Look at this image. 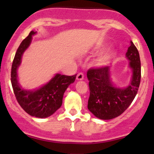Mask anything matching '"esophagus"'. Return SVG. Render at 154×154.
<instances>
[{
	"label": "esophagus",
	"instance_id": "34e87169",
	"mask_svg": "<svg viewBox=\"0 0 154 154\" xmlns=\"http://www.w3.org/2000/svg\"><path fill=\"white\" fill-rule=\"evenodd\" d=\"M83 78H84V74H83L82 72L79 73V74L77 75V80H83Z\"/></svg>",
	"mask_w": 154,
	"mask_h": 154
}]
</instances>
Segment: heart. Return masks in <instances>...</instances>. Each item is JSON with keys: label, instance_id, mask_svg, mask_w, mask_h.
I'll list each match as a JSON object with an SVG mask.
<instances>
[{"label": "heart", "instance_id": "1", "mask_svg": "<svg viewBox=\"0 0 154 154\" xmlns=\"http://www.w3.org/2000/svg\"><path fill=\"white\" fill-rule=\"evenodd\" d=\"M103 49V48L102 47V46H95V47H94L92 49H91V52L92 53V54H95V53L100 52V51H101ZM107 60H108V57H107L106 55L103 56V57H100V58H99L98 60H97V61H96V65L98 66H103V65L106 63Z\"/></svg>", "mask_w": 154, "mask_h": 154}]
</instances>
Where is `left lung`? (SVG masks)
I'll use <instances>...</instances> for the list:
<instances>
[{
    "instance_id": "obj_1",
    "label": "left lung",
    "mask_w": 154,
    "mask_h": 154,
    "mask_svg": "<svg viewBox=\"0 0 154 154\" xmlns=\"http://www.w3.org/2000/svg\"><path fill=\"white\" fill-rule=\"evenodd\" d=\"M126 57L133 71L131 83L126 88L114 86L110 79L109 66L91 68L87 71L90 90L88 109L98 119L109 120L122 115L137 94L141 80V62L139 51L132 41Z\"/></svg>"
}]
</instances>
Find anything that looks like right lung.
<instances>
[{
	"label": "right lung",
	"mask_w": 154,
	"mask_h": 154,
	"mask_svg": "<svg viewBox=\"0 0 154 154\" xmlns=\"http://www.w3.org/2000/svg\"><path fill=\"white\" fill-rule=\"evenodd\" d=\"M35 33L36 32L31 31L17 50L11 69V83L17 101L21 108L29 116L43 119L51 116L60 108L63 94L68 86L74 83L77 74L66 76L57 74L49 83L38 89L31 91L21 88L17 79V69L21 64L22 54L30 44L32 35Z\"/></svg>",
	"instance_id": "add662e5"
}]
</instances>
